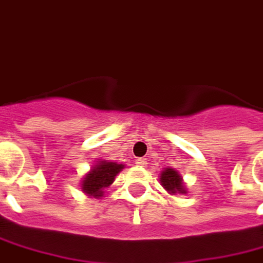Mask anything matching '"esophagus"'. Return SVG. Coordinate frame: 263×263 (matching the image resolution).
Masks as SVG:
<instances>
[{"label":"esophagus","mask_w":263,"mask_h":263,"mask_svg":"<svg viewBox=\"0 0 263 263\" xmlns=\"http://www.w3.org/2000/svg\"><path fill=\"white\" fill-rule=\"evenodd\" d=\"M137 165L141 166V167H145V166L148 165V159L146 158H138Z\"/></svg>","instance_id":"34e87169"}]
</instances>
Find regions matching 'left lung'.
<instances>
[{"label": "left lung", "mask_w": 263, "mask_h": 263, "mask_svg": "<svg viewBox=\"0 0 263 263\" xmlns=\"http://www.w3.org/2000/svg\"><path fill=\"white\" fill-rule=\"evenodd\" d=\"M160 184L163 186L166 192L169 194H186L187 189L184 186L182 175L173 169V167H165L160 172Z\"/></svg>", "instance_id": "1"}]
</instances>
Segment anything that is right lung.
Masks as SVG:
<instances>
[{
	"label": "right lung",
	"mask_w": 263,
	"mask_h": 263,
	"mask_svg": "<svg viewBox=\"0 0 263 263\" xmlns=\"http://www.w3.org/2000/svg\"><path fill=\"white\" fill-rule=\"evenodd\" d=\"M124 167H125L124 163L103 159L97 160L90 167V171L81 177V192L88 197L101 198L104 196V190L114 183L117 175H120V172Z\"/></svg>",
	"instance_id": "right-lung-1"
}]
</instances>
